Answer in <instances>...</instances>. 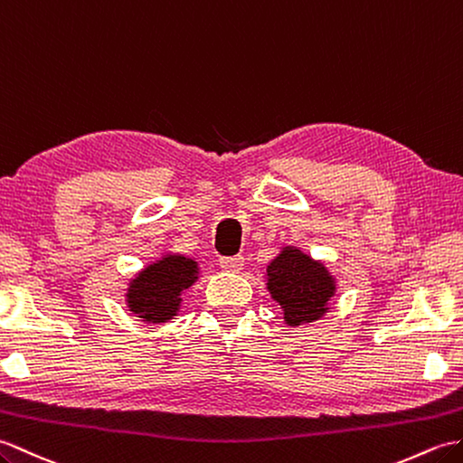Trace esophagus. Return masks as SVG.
Masks as SVG:
<instances>
[{
  "label": "esophagus",
  "instance_id": "34e87169",
  "mask_svg": "<svg viewBox=\"0 0 463 463\" xmlns=\"http://www.w3.org/2000/svg\"><path fill=\"white\" fill-rule=\"evenodd\" d=\"M219 266L227 272H241V268L244 266V260L241 256H222L219 260Z\"/></svg>",
  "mask_w": 463,
  "mask_h": 463
}]
</instances>
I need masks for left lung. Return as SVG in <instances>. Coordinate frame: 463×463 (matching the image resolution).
<instances>
[{"label":"left lung","instance_id":"8db88e82","mask_svg":"<svg viewBox=\"0 0 463 463\" xmlns=\"http://www.w3.org/2000/svg\"><path fill=\"white\" fill-rule=\"evenodd\" d=\"M268 292L284 311L288 326H304L324 317L335 294V278L327 268L296 246L282 252L266 268Z\"/></svg>","mask_w":463,"mask_h":463}]
</instances>
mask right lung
<instances>
[{
    "label": "right lung",
    "mask_w": 463,
    "mask_h": 463,
    "mask_svg": "<svg viewBox=\"0 0 463 463\" xmlns=\"http://www.w3.org/2000/svg\"><path fill=\"white\" fill-rule=\"evenodd\" d=\"M199 278V264L193 258L167 254L147 264L126 292L128 309L149 324H165L177 316L181 296Z\"/></svg>",
    "instance_id": "right-lung-1"
}]
</instances>
